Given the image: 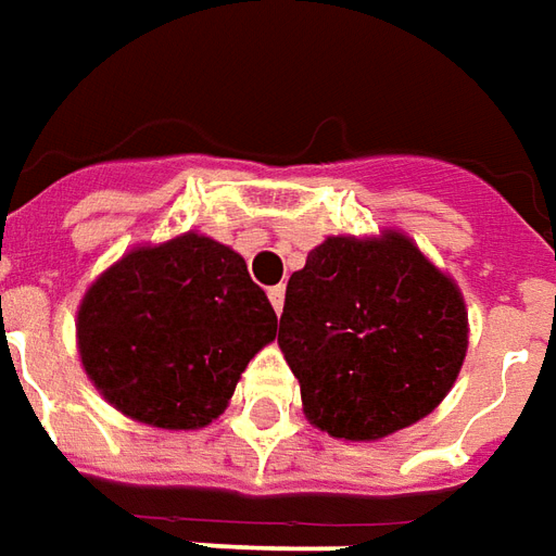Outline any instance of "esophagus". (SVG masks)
<instances>
[{"label": "esophagus", "instance_id": "1", "mask_svg": "<svg viewBox=\"0 0 556 556\" xmlns=\"http://www.w3.org/2000/svg\"><path fill=\"white\" fill-rule=\"evenodd\" d=\"M267 298H270V306L277 309V315L282 313V303H286V289H282V286H274V289H267Z\"/></svg>", "mask_w": 556, "mask_h": 556}]
</instances>
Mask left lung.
Returning <instances> with one entry per match:
<instances>
[{"label": "left lung", "mask_w": 556, "mask_h": 556, "mask_svg": "<svg viewBox=\"0 0 556 556\" xmlns=\"http://www.w3.org/2000/svg\"><path fill=\"white\" fill-rule=\"evenodd\" d=\"M279 349L306 417L375 441L441 405L467 351L465 301L405 238H327L286 286Z\"/></svg>", "instance_id": "left-lung-1"}]
</instances>
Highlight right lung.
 Listing matches in <instances>:
<instances>
[{
  "mask_svg": "<svg viewBox=\"0 0 556 556\" xmlns=\"http://www.w3.org/2000/svg\"><path fill=\"white\" fill-rule=\"evenodd\" d=\"M277 313L241 255L202 235L127 253L83 298L86 372L127 417L202 429L219 417Z\"/></svg>",
  "mask_w": 556,
  "mask_h": 556,
  "instance_id": "right-lung-1",
  "label": "right lung"
}]
</instances>
